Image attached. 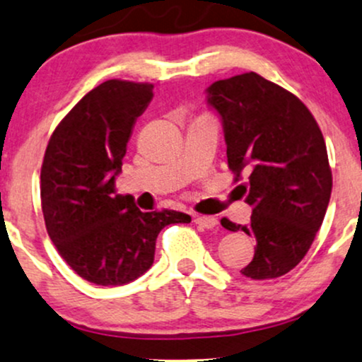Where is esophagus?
I'll use <instances>...</instances> for the list:
<instances>
[{"label": "esophagus", "instance_id": "1", "mask_svg": "<svg viewBox=\"0 0 362 362\" xmlns=\"http://www.w3.org/2000/svg\"><path fill=\"white\" fill-rule=\"evenodd\" d=\"M194 223L198 225V227L202 228H214L218 225V220L215 218V216H203V215H198L197 218H194Z\"/></svg>", "mask_w": 362, "mask_h": 362}]
</instances>
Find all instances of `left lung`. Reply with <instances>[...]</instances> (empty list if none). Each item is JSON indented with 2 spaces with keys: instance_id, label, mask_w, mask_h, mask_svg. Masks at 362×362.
Returning <instances> with one entry per match:
<instances>
[{
  "instance_id": "left-lung-1",
  "label": "left lung",
  "mask_w": 362,
  "mask_h": 362,
  "mask_svg": "<svg viewBox=\"0 0 362 362\" xmlns=\"http://www.w3.org/2000/svg\"><path fill=\"white\" fill-rule=\"evenodd\" d=\"M206 103L220 115L227 160L252 206L249 225L222 218L227 230L256 239L242 274L273 279L290 273L315 239L332 193V171L318 123L293 93L256 74L215 81Z\"/></svg>"
}]
</instances>
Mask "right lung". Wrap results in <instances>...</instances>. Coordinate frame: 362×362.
I'll return each mask as SVG.
<instances>
[{
    "mask_svg": "<svg viewBox=\"0 0 362 362\" xmlns=\"http://www.w3.org/2000/svg\"><path fill=\"white\" fill-rule=\"evenodd\" d=\"M148 83L110 79L83 96L47 146L40 198L47 233L76 274L100 286H120L154 262L165 225L189 223L181 211H140L132 194H117L135 120L151 103Z\"/></svg>",
    "mask_w": 362,
    "mask_h": 362,
    "instance_id": "obj_1",
    "label": "right lung"
}]
</instances>
